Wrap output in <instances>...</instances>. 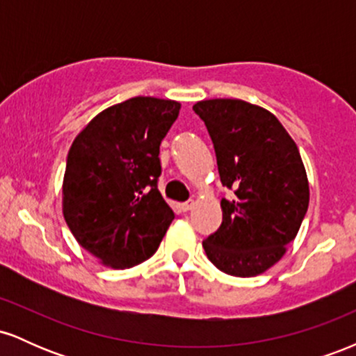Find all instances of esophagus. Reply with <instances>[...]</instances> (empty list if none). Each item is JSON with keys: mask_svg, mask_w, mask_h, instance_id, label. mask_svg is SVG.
I'll return each mask as SVG.
<instances>
[{"mask_svg": "<svg viewBox=\"0 0 356 356\" xmlns=\"http://www.w3.org/2000/svg\"><path fill=\"white\" fill-rule=\"evenodd\" d=\"M192 207H194V201H192V199H191V201H187V202H182V204H181V209H182L184 212L191 211Z\"/></svg>", "mask_w": 356, "mask_h": 356, "instance_id": "obj_1", "label": "esophagus"}]
</instances>
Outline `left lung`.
<instances>
[{
    "label": "left lung",
    "instance_id": "8db88e82",
    "mask_svg": "<svg viewBox=\"0 0 356 356\" xmlns=\"http://www.w3.org/2000/svg\"><path fill=\"white\" fill-rule=\"evenodd\" d=\"M207 127L220 182L222 224L202 243L216 268L251 277L275 266L296 238L309 204L300 150L266 108L238 99L202 100L192 107Z\"/></svg>",
    "mask_w": 356,
    "mask_h": 356
}]
</instances>
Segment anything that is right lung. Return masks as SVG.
Segmentation results:
<instances>
[{"label": "right lung", "instance_id": "obj_1", "mask_svg": "<svg viewBox=\"0 0 356 356\" xmlns=\"http://www.w3.org/2000/svg\"><path fill=\"white\" fill-rule=\"evenodd\" d=\"M179 110V102L134 97L93 117L68 150L63 218L105 266L144 263L172 222L157 189L159 152Z\"/></svg>", "mask_w": 356, "mask_h": 356}]
</instances>
